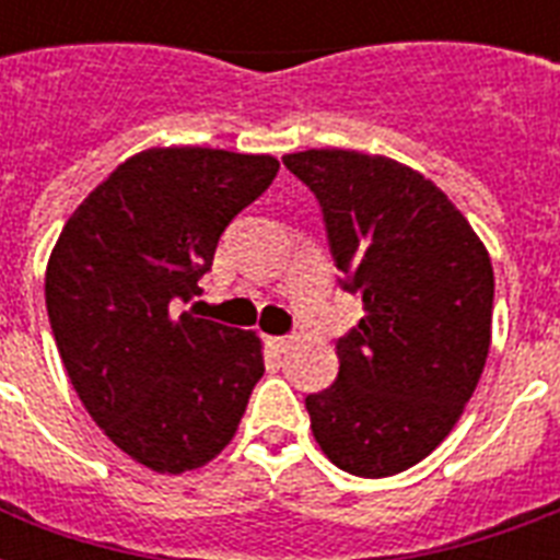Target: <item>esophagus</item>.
Returning a JSON list of instances; mask_svg holds the SVG:
<instances>
[{"instance_id": "esophagus-1", "label": "esophagus", "mask_w": 560, "mask_h": 560, "mask_svg": "<svg viewBox=\"0 0 560 560\" xmlns=\"http://www.w3.org/2000/svg\"><path fill=\"white\" fill-rule=\"evenodd\" d=\"M267 346H270L276 354H284V351L293 349V337H267Z\"/></svg>"}]
</instances>
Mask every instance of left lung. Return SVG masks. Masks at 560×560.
I'll use <instances>...</instances> for the list:
<instances>
[{"label": "left lung", "instance_id": "left-lung-1", "mask_svg": "<svg viewBox=\"0 0 560 560\" xmlns=\"http://www.w3.org/2000/svg\"><path fill=\"white\" fill-rule=\"evenodd\" d=\"M281 162L316 194L342 290L366 311L337 340V381L305 398L311 430L337 468L392 477L444 442L477 389L491 258L447 194L400 162L337 148Z\"/></svg>", "mask_w": 560, "mask_h": 560}]
</instances>
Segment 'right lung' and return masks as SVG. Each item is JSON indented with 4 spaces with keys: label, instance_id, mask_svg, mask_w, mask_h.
Here are the masks:
<instances>
[{
    "label": "right lung",
    "instance_id": "add662e5",
    "mask_svg": "<svg viewBox=\"0 0 560 560\" xmlns=\"http://www.w3.org/2000/svg\"><path fill=\"white\" fill-rule=\"evenodd\" d=\"M279 160L151 148L121 162L66 220L46 267L57 351L92 421L156 474L211 462L264 374L255 331L177 314L202 293L223 229Z\"/></svg>",
    "mask_w": 560,
    "mask_h": 560
}]
</instances>
